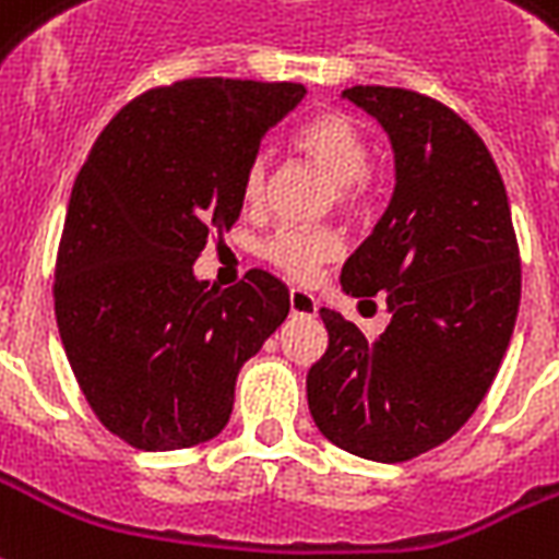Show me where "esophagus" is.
Segmentation results:
<instances>
[{"instance_id":"34e87169","label":"esophagus","mask_w":559,"mask_h":559,"mask_svg":"<svg viewBox=\"0 0 559 559\" xmlns=\"http://www.w3.org/2000/svg\"><path fill=\"white\" fill-rule=\"evenodd\" d=\"M320 305L308 290H290V313L293 317H317Z\"/></svg>"}]
</instances>
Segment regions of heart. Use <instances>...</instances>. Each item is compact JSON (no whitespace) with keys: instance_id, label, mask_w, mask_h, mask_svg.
Wrapping results in <instances>:
<instances>
[{"instance_id":"obj_1","label":"heart","mask_w":559,"mask_h":559,"mask_svg":"<svg viewBox=\"0 0 559 559\" xmlns=\"http://www.w3.org/2000/svg\"><path fill=\"white\" fill-rule=\"evenodd\" d=\"M293 144L301 156L334 177V195L343 210H358L370 195V144L364 132L343 111H317L293 135ZM269 165L266 159H251L242 177V204L260 206L266 198ZM343 242L332 227H278L272 230L260 258L293 281H311L317 269L341 258Z\"/></svg>"}]
</instances>
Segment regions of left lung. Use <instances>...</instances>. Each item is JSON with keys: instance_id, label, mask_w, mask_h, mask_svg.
Wrapping results in <instances>:
<instances>
[{"instance_id": "8db88e82", "label": "left lung", "mask_w": 559, "mask_h": 559, "mask_svg": "<svg viewBox=\"0 0 559 559\" xmlns=\"http://www.w3.org/2000/svg\"><path fill=\"white\" fill-rule=\"evenodd\" d=\"M394 147L391 204L343 266L355 299L384 293L376 341L337 311L308 373L313 424L337 448L406 462L468 424L495 382L522 299V260L500 171L471 123L412 88L343 91Z\"/></svg>"}]
</instances>
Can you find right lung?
I'll return each instance as SVG.
<instances>
[{"instance_id":"1","label":"right lung","mask_w":559,"mask_h":559,"mask_svg":"<svg viewBox=\"0 0 559 559\" xmlns=\"http://www.w3.org/2000/svg\"><path fill=\"white\" fill-rule=\"evenodd\" d=\"M299 82L195 76L123 106L76 175L56 258V322L82 396L135 450L225 429L239 367L290 313L275 275L210 290L192 263L242 210V177Z\"/></svg>"}]
</instances>
